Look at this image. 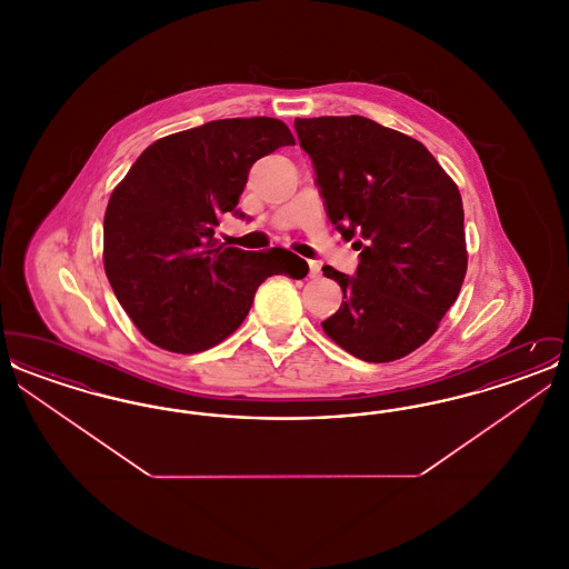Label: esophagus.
<instances>
[{
    "label": "esophagus",
    "instance_id": "obj_1",
    "mask_svg": "<svg viewBox=\"0 0 569 569\" xmlns=\"http://www.w3.org/2000/svg\"><path fill=\"white\" fill-rule=\"evenodd\" d=\"M309 277H311V279L320 277V264L313 262V260H309Z\"/></svg>",
    "mask_w": 569,
    "mask_h": 569
}]
</instances>
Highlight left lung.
<instances>
[{"label": "left lung", "mask_w": 569, "mask_h": 569, "mask_svg": "<svg viewBox=\"0 0 569 569\" xmlns=\"http://www.w3.org/2000/svg\"><path fill=\"white\" fill-rule=\"evenodd\" d=\"M326 216L358 237L356 277L325 267L343 300L326 335L367 362H392L427 343L467 272L457 183L411 136L367 117L297 119Z\"/></svg>", "instance_id": "obj_1"}]
</instances>
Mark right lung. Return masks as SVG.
<instances>
[{
	"instance_id": "add662e5",
	"label": "right lung",
	"mask_w": 569,
	"mask_h": 569,
	"mask_svg": "<svg viewBox=\"0 0 569 569\" xmlns=\"http://www.w3.org/2000/svg\"><path fill=\"white\" fill-rule=\"evenodd\" d=\"M295 144L272 117L219 119L149 144L110 193L104 271L136 328L153 346L204 352L243 325L271 274L302 279L297 253L219 243L221 213L237 211L256 160Z\"/></svg>"
}]
</instances>
